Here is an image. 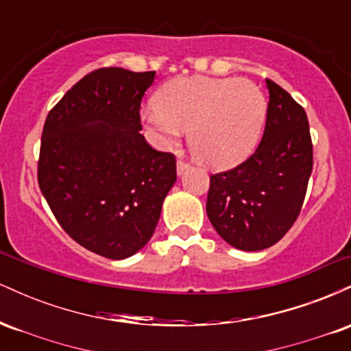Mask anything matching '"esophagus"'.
<instances>
[{"mask_svg":"<svg viewBox=\"0 0 351 351\" xmlns=\"http://www.w3.org/2000/svg\"><path fill=\"white\" fill-rule=\"evenodd\" d=\"M189 168H191V165L188 162H184V160H178V163H176V170H178V175H183L184 171H188Z\"/></svg>","mask_w":351,"mask_h":351,"instance_id":"1","label":"esophagus"}]
</instances>
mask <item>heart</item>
Returning a JSON list of instances; mask_svg holds the SVG:
<instances>
[{
  "instance_id": "b5f03b06",
  "label": "heart",
  "mask_w": 351,
  "mask_h": 351,
  "mask_svg": "<svg viewBox=\"0 0 351 351\" xmlns=\"http://www.w3.org/2000/svg\"><path fill=\"white\" fill-rule=\"evenodd\" d=\"M265 108L263 92L251 80L195 75L167 84L142 120L158 147H175L181 130H189L193 156L206 167L226 168L256 147Z\"/></svg>"
}]
</instances>
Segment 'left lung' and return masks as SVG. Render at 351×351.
Masks as SVG:
<instances>
[{"label":"left lung","mask_w":351,"mask_h":351,"mask_svg":"<svg viewBox=\"0 0 351 351\" xmlns=\"http://www.w3.org/2000/svg\"><path fill=\"white\" fill-rule=\"evenodd\" d=\"M259 147L243 163L209 176L206 213L217 234L241 251L279 243L300 215L313 167L304 107L271 79Z\"/></svg>","instance_id":"1"}]
</instances>
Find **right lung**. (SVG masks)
<instances>
[{
	"label": "right lung",
	"mask_w": 351,
	"mask_h": 351,
	"mask_svg": "<svg viewBox=\"0 0 351 351\" xmlns=\"http://www.w3.org/2000/svg\"><path fill=\"white\" fill-rule=\"evenodd\" d=\"M155 71L102 67L84 75L46 117L38 183L75 243L125 259L150 241L176 158L140 134V104Z\"/></svg>",
	"instance_id": "right-lung-1"
}]
</instances>
